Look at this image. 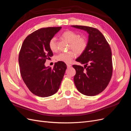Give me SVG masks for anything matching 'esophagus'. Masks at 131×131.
Masks as SVG:
<instances>
[{
    "mask_svg": "<svg viewBox=\"0 0 131 131\" xmlns=\"http://www.w3.org/2000/svg\"><path fill=\"white\" fill-rule=\"evenodd\" d=\"M67 68H69L70 67H72V65H71L70 64H69V63H67Z\"/></svg>",
    "mask_w": 131,
    "mask_h": 131,
    "instance_id": "1",
    "label": "esophagus"
}]
</instances>
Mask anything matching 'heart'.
I'll use <instances>...</instances> for the list:
<instances>
[{
	"instance_id": "1",
	"label": "heart",
	"mask_w": 131,
	"mask_h": 131,
	"mask_svg": "<svg viewBox=\"0 0 131 131\" xmlns=\"http://www.w3.org/2000/svg\"><path fill=\"white\" fill-rule=\"evenodd\" d=\"M62 37L69 43L70 50L67 52H60L56 56L57 60L64 63H70L75 56V51L78 54L82 53L87 47V41L84 38H80L78 34L70 30H67L62 34ZM57 39L55 37L51 38L49 42L50 50L54 52L57 49Z\"/></svg>"
}]
</instances>
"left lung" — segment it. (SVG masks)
<instances>
[{
    "instance_id": "1",
    "label": "left lung",
    "mask_w": 131,
    "mask_h": 131,
    "mask_svg": "<svg viewBox=\"0 0 131 131\" xmlns=\"http://www.w3.org/2000/svg\"><path fill=\"white\" fill-rule=\"evenodd\" d=\"M86 31L89 34L85 50L76 59L84 67L73 65L76 70L75 85L82 94L93 96L106 88L112 76V50L104 35L93 27L71 26Z\"/></svg>"
}]
</instances>
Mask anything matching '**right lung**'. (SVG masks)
<instances>
[{
	"label": "right lung",
	"instance_id": "add662e5",
	"mask_svg": "<svg viewBox=\"0 0 131 131\" xmlns=\"http://www.w3.org/2000/svg\"><path fill=\"white\" fill-rule=\"evenodd\" d=\"M61 29L40 28L29 35L22 43L18 57L21 75L27 88L37 96L47 97L56 93L64 77L65 63H55L53 68L45 66L46 59L53 56L49 41Z\"/></svg>",
	"mask_w": 131,
	"mask_h": 131
}]
</instances>
